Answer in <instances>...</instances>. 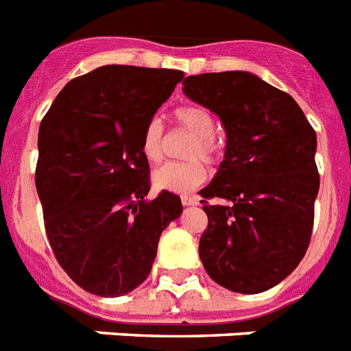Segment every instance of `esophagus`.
Instances as JSON below:
<instances>
[{
	"label": "esophagus",
	"instance_id": "obj_1",
	"mask_svg": "<svg viewBox=\"0 0 351 351\" xmlns=\"http://www.w3.org/2000/svg\"><path fill=\"white\" fill-rule=\"evenodd\" d=\"M181 202L184 204V206H195V204H199V197L195 195H182L181 197Z\"/></svg>",
	"mask_w": 351,
	"mask_h": 351
}]
</instances>
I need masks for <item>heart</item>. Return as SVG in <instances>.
<instances>
[{
    "instance_id": "heart-1",
    "label": "heart",
    "mask_w": 351,
    "mask_h": 351,
    "mask_svg": "<svg viewBox=\"0 0 351 351\" xmlns=\"http://www.w3.org/2000/svg\"><path fill=\"white\" fill-rule=\"evenodd\" d=\"M173 118L181 129L195 134L186 150L190 161L167 163L154 170L152 181L159 190L173 193H190L206 181L208 170L201 159L215 163L222 156V141L217 136L215 117L210 109L195 104L181 106L173 111ZM141 154L149 163H159L165 154V129L159 118H150L141 134Z\"/></svg>"
}]
</instances>
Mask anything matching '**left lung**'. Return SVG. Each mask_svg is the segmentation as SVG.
<instances>
[{
	"label": "left lung",
	"instance_id": "obj_1",
	"mask_svg": "<svg viewBox=\"0 0 351 351\" xmlns=\"http://www.w3.org/2000/svg\"><path fill=\"white\" fill-rule=\"evenodd\" d=\"M182 91L215 112L228 136L224 161L201 190L208 215L202 265L233 292L267 291L311 244L319 192L315 130L291 95L247 71L192 75Z\"/></svg>",
	"mask_w": 351,
	"mask_h": 351
}]
</instances>
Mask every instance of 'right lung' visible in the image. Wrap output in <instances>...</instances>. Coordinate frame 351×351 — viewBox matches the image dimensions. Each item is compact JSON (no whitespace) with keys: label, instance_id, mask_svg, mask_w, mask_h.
I'll return each instance as SVG.
<instances>
[{"label":"right lung","instance_id":"right-lung-1","mask_svg":"<svg viewBox=\"0 0 351 351\" xmlns=\"http://www.w3.org/2000/svg\"><path fill=\"white\" fill-rule=\"evenodd\" d=\"M182 77L102 66L69 80L40 121L36 188L46 234L60 267L91 294L118 298L141 285L159 237L181 215L176 193L145 199L141 134Z\"/></svg>","mask_w":351,"mask_h":351}]
</instances>
